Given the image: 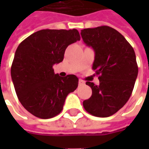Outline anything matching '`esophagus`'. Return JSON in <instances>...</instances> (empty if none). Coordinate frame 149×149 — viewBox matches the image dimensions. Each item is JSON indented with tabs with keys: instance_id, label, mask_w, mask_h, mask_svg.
Here are the masks:
<instances>
[{
	"instance_id": "1",
	"label": "esophagus",
	"mask_w": 149,
	"mask_h": 149,
	"mask_svg": "<svg viewBox=\"0 0 149 149\" xmlns=\"http://www.w3.org/2000/svg\"><path fill=\"white\" fill-rule=\"evenodd\" d=\"M84 84H85V83H84V81H82V80H81V79L79 80V85H80V86L84 85Z\"/></svg>"
}]
</instances>
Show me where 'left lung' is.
Wrapping results in <instances>:
<instances>
[{"mask_svg":"<svg viewBox=\"0 0 149 149\" xmlns=\"http://www.w3.org/2000/svg\"><path fill=\"white\" fill-rule=\"evenodd\" d=\"M81 35L95 52L93 69L100 75L98 85L86 82L93 93L83 101V106L95 116L108 117L120 109L132 93L138 74L134 49L109 26L84 29Z\"/></svg>","mask_w":149,"mask_h":149,"instance_id":"left-lung-1","label":"left lung"}]
</instances>
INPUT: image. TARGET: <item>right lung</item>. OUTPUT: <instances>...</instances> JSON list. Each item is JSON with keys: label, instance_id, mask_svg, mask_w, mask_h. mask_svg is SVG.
Masks as SVG:
<instances>
[{"label": "right lung", "instance_id": "add662e5", "mask_svg": "<svg viewBox=\"0 0 149 149\" xmlns=\"http://www.w3.org/2000/svg\"><path fill=\"white\" fill-rule=\"evenodd\" d=\"M81 40L77 29H43L19 45L11 67L15 91L28 112L49 119L63 109L65 99L78 86L75 75L54 73L52 66L64 59L66 48Z\"/></svg>", "mask_w": 149, "mask_h": 149}]
</instances>
